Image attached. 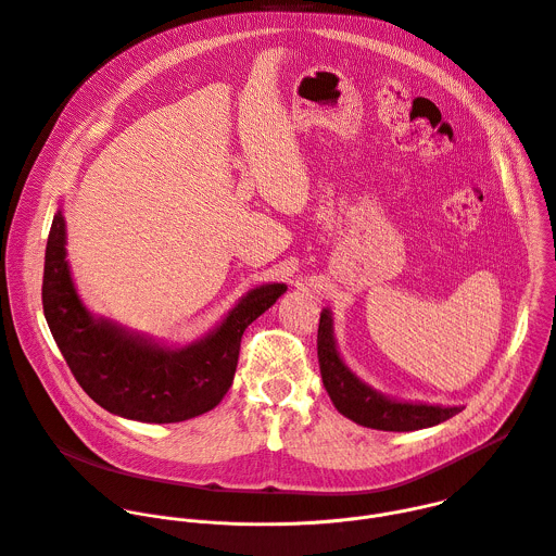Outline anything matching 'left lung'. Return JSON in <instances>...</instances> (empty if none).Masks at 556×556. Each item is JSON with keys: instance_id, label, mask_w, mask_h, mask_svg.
<instances>
[{"instance_id": "8db88e82", "label": "left lung", "mask_w": 556, "mask_h": 556, "mask_svg": "<svg viewBox=\"0 0 556 556\" xmlns=\"http://www.w3.org/2000/svg\"><path fill=\"white\" fill-rule=\"evenodd\" d=\"M316 352H319L321 378L326 391L330 393V401L345 418L354 420L361 427L378 431H418L435 427L462 412V407L391 401L365 384L339 356L330 309L321 312Z\"/></svg>"}]
</instances>
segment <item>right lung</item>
Listing matches in <instances>:
<instances>
[{"mask_svg":"<svg viewBox=\"0 0 556 556\" xmlns=\"http://www.w3.org/2000/svg\"><path fill=\"white\" fill-rule=\"evenodd\" d=\"M283 292L286 283L260 286L204 339L163 348L94 319L70 277L61 211L48 235L41 286L48 328L76 382L105 412L127 420L182 422L217 407L232 382L244 330Z\"/></svg>","mask_w":556,"mask_h":556,"instance_id":"add662e5","label":"right lung"}]
</instances>
